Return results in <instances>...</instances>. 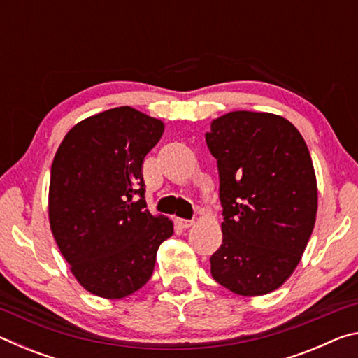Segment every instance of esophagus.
I'll list each match as a JSON object with an SVG mask.
<instances>
[{
	"label": "esophagus",
	"mask_w": 358,
	"mask_h": 358,
	"mask_svg": "<svg viewBox=\"0 0 358 358\" xmlns=\"http://www.w3.org/2000/svg\"><path fill=\"white\" fill-rule=\"evenodd\" d=\"M177 222L181 229H189L191 226H194V221L191 220H177Z\"/></svg>",
	"instance_id": "1"
}]
</instances>
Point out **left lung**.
Here are the masks:
<instances>
[{
    "label": "left lung",
    "mask_w": 358,
    "mask_h": 358,
    "mask_svg": "<svg viewBox=\"0 0 358 358\" xmlns=\"http://www.w3.org/2000/svg\"><path fill=\"white\" fill-rule=\"evenodd\" d=\"M205 138L224 208L211 276L241 296L273 292L300 264L316 224L317 181L305 138L280 115L246 110L215 118Z\"/></svg>",
    "instance_id": "obj_1"
}]
</instances>
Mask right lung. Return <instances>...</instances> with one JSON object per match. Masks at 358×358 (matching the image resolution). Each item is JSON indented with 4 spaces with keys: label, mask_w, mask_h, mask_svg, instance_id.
<instances>
[{
    "label": "right lung",
    "mask_w": 358,
    "mask_h": 358,
    "mask_svg": "<svg viewBox=\"0 0 358 358\" xmlns=\"http://www.w3.org/2000/svg\"><path fill=\"white\" fill-rule=\"evenodd\" d=\"M162 132L164 121L129 106L108 108L78 121L53 157L52 235L77 282L101 299L142 289L157 248L173 235V222L143 201L142 162Z\"/></svg>",
    "instance_id": "right-lung-1"
}]
</instances>
